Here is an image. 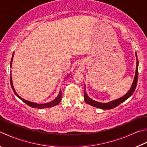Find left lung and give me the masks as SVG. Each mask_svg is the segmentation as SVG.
Listing matches in <instances>:
<instances>
[{"instance_id": "1", "label": "left lung", "mask_w": 147, "mask_h": 147, "mask_svg": "<svg viewBox=\"0 0 147 147\" xmlns=\"http://www.w3.org/2000/svg\"><path fill=\"white\" fill-rule=\"evenodd\" d=\"M136 72H135V76L134 78L133 82L132 83L131 87L129 89V91L126 93L124 96L120 97V98L112 100V101L108 102H97L96 100H94L93 99H90L88 97L87 92L85 91V93H84V100L87 104L91 105L94 106V107H96L102 110H110V109H113L114 108L117 107V106H119L120 104H121L122 102L125 101V100H127L129 97H130L132 94L134 93V92L136 89V85H137V82H138V59L137 57V54L136 52Z\"/></svg>"}]
</instances>
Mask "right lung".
Listing matches in <instances>:
<instances>
[{
    "label": "right lung",
    "mask_w": 147,
    "mask_h": 147,
    "mask_svg": "<svg viewBox=\"0 0 147 147\" xmlns=\"http://www.w3.org/2000/svg\"><path fill=\"white\" fill-rule=\"evenodd\" d=\"M14 52L13 53V55H12V59H11V63H10V67H11V66H12V62H13V57H14ZM10 82H11V88H12L14 92V94L16 95V97H18L20 99H21L23 102H24L25 104H27V105H28L30 107L33 108H37V109H43V108H51V107H53L54 106H56L57 105L59 104V102H60V100H61L62 99V91L60 90L59 92V94L58 95V96H57L55 99L54 100H53L51 102H49L47 103H45V104H38V103H36V102H30V101H28L27 100H25L24 99H23L22 97H20L19 95L17 94V92L15 90V89H14V87H13V81H12V77H11V71L10 73Z\"/></svg>",
    "instance_id": "right-lung-1"
}]
</instances>
